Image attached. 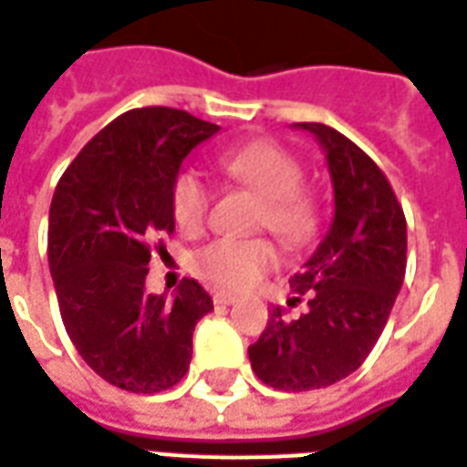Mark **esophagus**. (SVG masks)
I'll return each mask as SVG.
<instances>
[{"mask_svg": "<svg viewBox=\"0 0 467 467\" xmlns=\"http://www.w3.org/2000/svg\"><path fill=\"white\" fill-rule=\"evenodd\" d=\"M234 301H236V296L234 294H223V291H216V294H213V304L216 306H231Z\"/></svg>", "mask_w": 467, "mask_h": 467, "instance_id": "obj_1", "label": "esophagus"}]
</instances>
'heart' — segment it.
<instances>
[{
  "label": "heart",
  "mask_w": 467,
  "mask_h": 467,
  "mask_svg": "<svg viewBox=\"0 0 467 467\" xmlns=\"http://www.w3.org/2000/svg\"><path fill=\"white\" fill-rule=\"evenodd\" d=\"M221 171L231 182L246 186L258 199L254 226L268 229L284 246H306L318 229V203L304 186V166L271 141L231 149L219 159ZM171 216L186 234L203 229L209 216L211 192L193 169L173 176ZM275 264L274 244L264 236L216 238L192 256V271L206 284L223 291H246Z\"/></svg>",
  "instance_id": "1"
}]
</instances>
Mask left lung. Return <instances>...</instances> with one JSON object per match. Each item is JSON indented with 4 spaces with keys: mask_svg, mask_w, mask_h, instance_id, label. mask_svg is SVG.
<instances>
[{
    "mask_svg": "<svg viewBox=\"0 0 467 467\" xmlns=\"http://www.w3.org/2000/svg\"><path fill=\"white\" fill-rule=\"evenodd\" d=\"M326 149L336 213L321 246L288 281L291 304L306 313L288 321L271 311L248 346L251 368L275 390H316L338 383L368 358L406 278V213L396 192L360 146L331 126L298 124Z\"/></svg>",
    "mask_w": 467,
    "mask_h": 467,
    "instance_id": "left-lung-1",
    "label": "left lung"
}]
</instances>
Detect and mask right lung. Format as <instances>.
<instances>
[{
	"instance_id": "obj_1",
	"label": "right lung",
	"mask_w": 467,
	"mask_h": 467,
	"mask_svg": "<svg viewBox=\"0 0 467 467\" xmlns=\"http://www.w3.org/2000/svg\"><path fill=\"white\" fill-rule=\"evenodd\" d=\"M219 126L169 107L131 109L61 173L49 209V268L64 328L97 376L161 393L192 363L193 326L211 296L183 278L173 298L144 294L151 251L173 234V176Z\"/></svg>"
}]
</instances>
